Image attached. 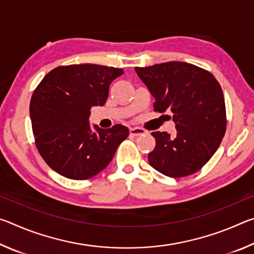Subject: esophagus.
Wrapping results in <instances>:
<instances>
[{"label": "esophagus", "instance_id": "1", "mask_svg": "<svg viewBox=\"0 0 254 254\" xmlns=\"http://www.w3.org/2000/svg\"><path fill=\"white\" fill-rule=\"evenodd\" d=\"M145 132H147V131H145L144 128H141V127H131L130 128V134L133 135V136L143 135Z\"/></svg>", "mask_w": 254, "mask_h": 254}]
</instances>
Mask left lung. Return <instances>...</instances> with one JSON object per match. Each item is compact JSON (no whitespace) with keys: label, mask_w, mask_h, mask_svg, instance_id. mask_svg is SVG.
Returning <instances> with one entry per match:
<instances>
[{"label":"left lung","mask_w":254,"mask_h":254,"mask_svg":"<svg viewBox=\"0 0 254 254\" xmlns=\"http://www.w3.org/2000/svg\"><path fill=\"white\" fill-rule=\"evenodd\" d=\"M136 74L156 98L153 109L171 112L175 135L152 132L156 147L149 163L173 178L186 177L208 162L226 131L225 101L221 85L208 70L183 62L135 67Z\"/></svg>","instance_id":"1"}]
</instances>
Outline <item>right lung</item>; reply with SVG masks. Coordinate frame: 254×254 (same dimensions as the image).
<instances>
[{"label":"right lung","instance_id":"obj_1","mask_svg":"<svg viewBox=\"0 0 254 254\" xmlns=\"http://www.w3.org/2000/svg\"><path fill=\"white\" fill-rule=\"evenodd\" d=\"M121 68L94 64L59 66L48 72L30 102L34 143L51 169L64 177L85 180L106 168L128 128L89 126L92 106L104 105L110 84Z\"/></svg>","mask_w":254,"mask_h":254}]
</instances>
